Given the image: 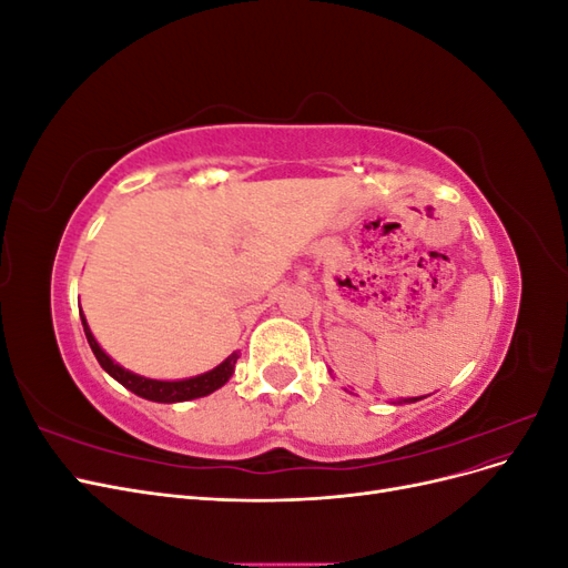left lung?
I'll list each match as a JSON object with an SVG mask.
<instances>
[{
    "label": "left lung",
    "instance_id": "left-lung-1",
    "mask_svg": "<svg viewBox=\"0 0 568 568\" xmlns=\"http://www.w3.org/2000/svg\"><path fill=\"white\" fill-rule=\"evenodd\" d=\"M422 398H426V395H422ZM422 398H403V400H395L393 405H403V403H417V400H422Z\"/></svg>",
    "mask_w": 568,
    "mask_h": 568
}]
</instances>
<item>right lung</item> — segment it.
<instances>
[{
	"label": "right lung",
	"mask_w": 568,
	"mask_h": 568,
	"mask_svg": "<svg viewBox=\"0 0 568 568\" xmlns=\"http://www.w3.org/2000/svg\"><path fill=\"white\" fill-rule=\"evenodd\" d=\"M80 320H82V329H84V336H88L90 348H92L94 357L99 359V365L104 367V372H109L118 384H123L134 395H140V398H146V400H153V403H184V400L203 398V395H211L213 390L222 388V386L230 382V376L234 374V365H236V359H239V355L232 353L225 359V363H220L211 372L189 376V379H178V382L149 379V376L134 374V372H130L125 367H120L115 359L109 357L104 353V348L99 346L92 329H90L88 320H84V315H82V311H80Z\"/></svg>",
	"instance_id": "obj_1"
}]
</instances>
